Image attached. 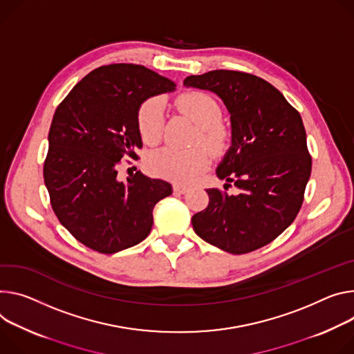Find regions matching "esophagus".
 <instances>
[{
    "label": "esophagus",
    "instance_id": "esophagus-1",
    "mask_svg": "<svg viewBox=\"0 0 354 354\" xmlns=\"http://www.w3.org/2000/svg\"><path fill=\"white\" fill-rule=\"evenodd\" d=\"M174 190H175V194L183 195V194H186V192L189 190V186H186V185H175Z\"/></svg>",
    "mask_w": 354,
    "mask_h": 354
}]
</instances>
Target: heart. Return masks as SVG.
Listing matches in <instances>:
<instances>
[{
	"label": "heart",
	"instance_id": "1",
	"mask_svg": "<svg viewBox=\"0 0 354 354\" xmlns=\"http://www.w3.org/2000/svg\"><path fill=\"white\" fill-rule=\"evenodd\" d=\"M178 107L194 120L202 130L199 141L217 153L224 149L229 141L226 127L220 124L221 109L218 103L206 93H187L178 99ZM165 107L162 99L152 97L147 100L138 111V130L142 140L151 145L158 144L164 133ZM209 153L205 148L176 149L171 147L152 152L147 165L152 174L176 182H189L196 174L209 165Z\"/></svg>",
	"mask_w": 354,
	"mask_h": 354
}]
</instances>
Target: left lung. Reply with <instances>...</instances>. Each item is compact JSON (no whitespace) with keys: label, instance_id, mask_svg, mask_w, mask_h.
Segmentation results:
<instances>
[{"label":"left lung","instance_id":"obj_1","mask_svg":"<svg viewBox=\"0 0 354 354\" xmlns=\"http://www.w3.org/2000/svg\"><path fill=\"white\" fill-rule=\"evenodd\" d=\"M186 87L217 94L230 114L232 145L216 175L237 187L229 195L207 189L209 205L194 214L195 233L232 254L254 251L277 239L304 202L312 159L299 113L261 77L212 71L185 79Z\"/></svg>","mask_w":354,"mask_h":354}]
</instances>
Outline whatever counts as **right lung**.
<instances>
[{"label":"right lung","instance_id":"1","mask_svg":"<svg viewBox=\"0 0 354 354\" xmlns=\"http://www.w3.org/2000/svg\"><path fill=\"white\" fill-rule=\"evenodd\" d=\"M176 84L133 63L84 76L55 111L44 179L59 221L86 247L113 254L148 237L155 205L172 186L140 171L125 180L120 160L142 147L141 104Z\"/></svg>","mask_w":354,"mask_h":354}]
</instances>
